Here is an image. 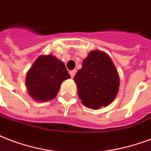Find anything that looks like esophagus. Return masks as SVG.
<instances>
[{
	"label": "esophagus",
	"instance_id": "esophagus-1",
	"mask_svg": "<svg viewBox=\"0 0 151 151\" xmlns=\"http://www.w3.org/2000/svg\"><path fill=\"white\" fill-rule=\"evenodd\" d=\"M76 73V69L72 70V71H70V72H69V74H70V76H71V77H72V78H73V77L75 76Z\"/></svg>",
	"mask_w": 151,
	"mask_h": 151
}]
</instances>
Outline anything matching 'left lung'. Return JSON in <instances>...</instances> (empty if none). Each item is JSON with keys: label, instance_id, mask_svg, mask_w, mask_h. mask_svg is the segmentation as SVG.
<instances>
[{"label": "left lung", "instance_id": "1", "mask_svg": "<svg viewBox=\"0 0 151 151\" xmlns=\"http://www.w3.org/2000/svg\"><path fill=\"white\" fill-rule=\"evenodd\" d=\"M74 80L82 102L93 109L109 105L116 96L120 84L111 58L99 50L91 51L83 60Z\"/></svg>", "mask_w": 151, "mask_h": 151}]
</instances>
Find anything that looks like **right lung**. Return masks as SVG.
Wrapping results in <instances>:
<instances>
[{
  "label": "right lung",
  "instance_id": "right-lung-1",
  "mask_svg": "<svg viewBox=\"0 0 151 151\" xmlns=\"http://www.w3.org/2000/svg\"><path fill=\"white\" fill-rule=\"evenodd\" d=\"M69 78L64 63L52 55L40 56L28 71L26 84L34 99L46 101L57 96L61 83Z\"/></svg>",
  "mask_w": 151,
  "mask_h": 151
}]
</instances>
